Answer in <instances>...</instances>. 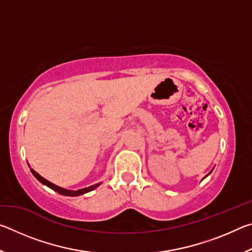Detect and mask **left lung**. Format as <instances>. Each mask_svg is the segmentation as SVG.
Masks as SVG:
<instances>
[{
  "label": "left lung",
  "mask_w": 252,
  "mask_h": 252,
  "mask_svg": "<svg viewBox=\"0 0 252 252\" xmlns=\"http://www.w3.org/2000/svg\"><path fill=\"white\" fill-rule=\"evenodd\" d=\"M206 177H207V176H206Z\"/></svg>",
  "instance_id": "obj_1"
}]
</instances>
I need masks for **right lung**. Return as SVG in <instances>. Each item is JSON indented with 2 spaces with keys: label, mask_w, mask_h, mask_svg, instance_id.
Masks as SVG:
<instances>
[{
  "label": "right lung",
  "mask_w": 252,
  "mask_h": 252,
  "mask_svg": "<svg viewBox=\"0 0 252 252\" xmlns=\"http://www.w3.org/2000/svg\"><path fill=\"white\" fill-rule=\"evenodd\" d=\"M31 172L33 173V176L35 177L37 180H39L41 183H43V185L48 186L49 188H51V189L57 191V192H59L60 194H63V195H69V197H76V195H81L83 193H87V192H90V191L94 190L95 188L100 185V183H97V185H94V186H91V187H88V188H83V189H80V190H76V191H73V190H66V189H63V188L61 187H58L53 185V183H51L50 181L46 180V179H44L43 177H41L39 173L34 171L33 169H31Z\"/></svg>",
  "instance_id": "add662e5"
}]
</instances>
